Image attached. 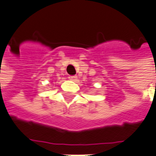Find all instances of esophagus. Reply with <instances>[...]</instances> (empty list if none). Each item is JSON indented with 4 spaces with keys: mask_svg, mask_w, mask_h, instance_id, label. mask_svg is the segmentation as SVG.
Wrapping results in <instances>:
<instances>
[{
    "mask_svg": "<svg viewBox=\"0 0 156 156\" xmlns=\"http://www.w3.org/2000/svg\"><path fill=\"white\" fill-rule=\"evenodd\" d=\"M69 79H70L71 81H75V80L77 79V76H76V75H70V76H69Z\"/></svg>",
    "mask_w": 156,
    "mask_h": 156,
    "instance_id": "esophagus-1",
    "label": "esophagus"
}]
</instances>
